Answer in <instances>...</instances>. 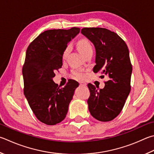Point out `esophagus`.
I'll return each instance as SVG.
<instances>
[{"mask_svg": "<svg viewBox=\"0 0 154 154\" xmlns=\"http://www.w3.org/2000/svg\"><path fill=\"white\" fill-rule=\"evenodd\" d=\"M79 85L81 86H86L87 85V83L85 82H79Z\"/></svg>", "mask_w": 154, "mask_h": 154, "instance_id": "esophagus-1", "label": "esophagus"}]
</instances>
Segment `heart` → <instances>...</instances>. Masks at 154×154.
<instances>
[{"instance_id": "1", "label": "heart", "mask_w": 154, "mask_h": 154, "mask_svg": "<svg viewBox=\"0 0 154 154\" xmlns=\"http://www.w3.org/2000/svg\"><path fill=\"white\" fill-rule=\"evenodd\" d=\"M77 46H78V49H79V52L82 53V54L83 55L86 53L88 51L90 50H92V46L91 43L89 42L88 40H87L85 38H82L78 41L77 42ZM69 52V48H66L65 52L63 53V58H65L66 54ZM73 75L75 78L77 79H83L84 77V74H83L82 70H75L73 71Z\"/></svg>"}]
</instances>
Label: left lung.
Segmentation results:
<instances>
[{
    "label": "left lung",
    "mask_w": 154,
    "mask_h": 154,
    "mask_svg": "<svg viewBox=\"0 0 154 154\" xmlns=\"http://www.w3.org/2000/svg\"><path fill=\"white\" fill-rule=\"evenodd\" d=\"M82 33L96 49L93 71L107 76L103 89L89 83V111L100 121H110L119 115L131 91L132 74L129 51L124 40L113 32L102 27H85Z\"/></svg>",
    "instance_id": "left-lung-1"
}]
</instances>
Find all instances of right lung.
I'll list each match as a JSON object with an SVG mask.
<instances>
[{
    "mask_svg": "<svg viewBox=\"0 0 154 154\" xmlns=\"http://www.w3.org/2000/svg\"><path fill=\"white\" fill-rule=\"evenodd\" d=\"M80 28L50 29L40 33L26 50L22 70L24 95L39 121L48 125L63 121L75 89L76 81L71 80L59 88L53 82L54 71L63 65V53Z\"/></svg>",
    "mask_w": 154,
    "mask_h": 154,
    "instance_id": "right-lung-1",
    "label": "right lung"
}]
</instances>
